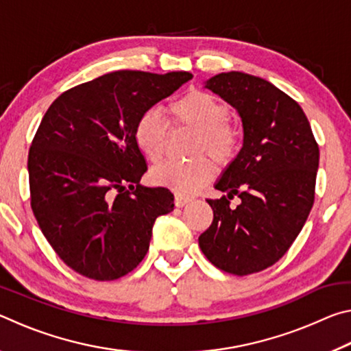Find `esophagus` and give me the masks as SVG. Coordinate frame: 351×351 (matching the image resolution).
<instances>
[{"label": "esophagus", "mask_w": 351, "mask_h": 351, "mask_svg": "<svg viewBox=\"0 0 351 351\" xmlns=\"http://www.w3.org/2000/svg\"><path fill=\"white\" fill-rule=\"evenodd\" d=\"M189 203V198H184V197H181V195H176L175 197V206L176 207H184Z\"/></svg>", "instance_id": "1"}]
</instances>
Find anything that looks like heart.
<instances>
[{"label":"heart","mask_w":351,"mask_h":351,"mask_svg":"<svg viewBox=\"0 0 351 351\" xmlns=\"http://www.w3.org/2000/svg\"><path fill=\"white\" fill-rule=\"evenodd\" d=\"M173 125L197 132L193 154H209L218 164H228L239 152V133L229 123L230 112L223 102L206 91H189L169 105ZM138 150L150 162H159L167 147L169 130L158 112L148 110L138 117L133 128ZM215 175V165L209 158H197L189 162H165L150 171L152 182L169 187L180 195H192Z\"/></svg>","instance_id":"1"}]
</instances>
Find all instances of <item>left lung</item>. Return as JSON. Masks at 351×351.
<instances>
[{
	"instance_id": "left-lung-1",
	"label": "left lung",
	"mask_w": 351,
	"mask_h": 351,
	"mask_svg": "<svg viewBox=\"0 0 351 351\" xmlns=\"http://www.w3.org/2000/svg\"><path fill=\"white\" fill-rule=\"evenodd\" d=\"M204 88L239 112L243 147L215 182L228 197L207 199L213 221L198 243L218 269L254 274L282 258L304 228L319 147L300 105L271 82L232 71L210 77ZM234 196L241 204L230 208Z\"/></svg>"
}]
</instances>
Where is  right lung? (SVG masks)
Returning a JSON list of instances; mask_svg holds the SVG:
<instances>
[{"instance_id": "right-lung-1", "label": "right lung", "mask_w": 351, "mask_h": 351, "mask_svg": "<svg viewBox=\"0 0 351 351\" xmlns=\"http://www.w3.org/2000/svg\"><path fill=\"white\" fill-rule=\"evenodd\" d=\"M186 71H116L64 91L29 150L31 206L64 263L94 280H116L145 257L173 195L139 182L147 164L133 139L138 117L192 79Z\"/></svg>"}]
</instances>
